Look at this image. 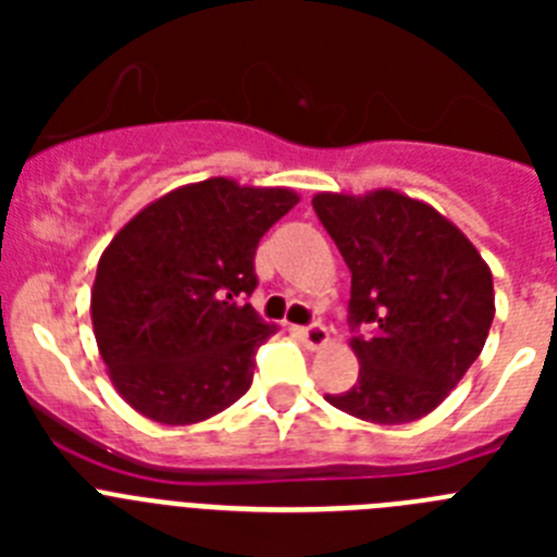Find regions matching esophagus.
Returning <instances> with one entry per match:
<instances>
[{
    "mask_svg": "<svg viewBox=\"0 0 557 557\" xmlns=\"http://www.w3.org/2000/svg\"><path fill=\"white\" fill-rule=\"evenodd\" d=\"M301 339H304V346L307 348H323L329 343V332H326V326H321V323H312V326H304L301 332Z\"/></svg>",
    "mask_w": 557,
    "mask_h": 557,
    "instance_id": "esophagus-1",
    "label": "esophagus"
}]
</instances>
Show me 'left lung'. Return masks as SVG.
<instances>
[{"mask_svg":"<svg viewBox=\"0 0 557 557\" xmlns=\"http://www.w3.org/2000/svg\"><path fill=\"white\" fill-rule=\"evenodd\" d=\"M314 211L351 270L359 376L326 396L371 424H410L466 376L494 321V278L471 239L424 200L396 189L318 191Z\"/></svg>","mask_w":557,"mask_h":557,"instance_id":"8db88e82","label":"left lung"}]
</instances>
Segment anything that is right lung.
<instances>
[{"label":"right lung","mask_w":557,"mask_h":557,"mask_svg":"<svg viewBox=\"0 0 557 557\" xmlns=\"http://www.w3.org/2000/svg\"><path fill=\"white\" fill-rule=\"evenodd\" d=\"M298 195L209 178L127 220L97 264L91 323L113 387L166 426L198 424L243 398L253 354L275 332L250 304L259 239Z\"/></svg>","instance_id":"add662e5"}]
</instances>
